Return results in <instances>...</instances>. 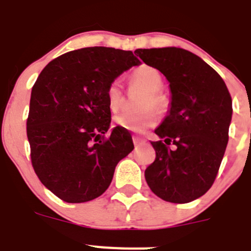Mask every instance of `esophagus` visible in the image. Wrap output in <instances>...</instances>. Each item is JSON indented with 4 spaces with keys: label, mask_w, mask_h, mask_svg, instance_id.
Listing matches in <instances>:
<instances>
[{
    "label": "esophagus",
    "mask_w": 251,
    "mask_h": 251,
    "mask_svg": "<svg viewBox=\"0 0 251 251\" xmlns=\"http://www.w3.org/2000/svg\"><path fill=\"white\" fill-rule=\"evenodd\" d=\"M132 141H134L135 146H140V145H142V144H145L146 140L142 139V137H139V136H134L132 137Z\"/></svg>",
    "instance_id": "esophagus-1"
}]
</instances>
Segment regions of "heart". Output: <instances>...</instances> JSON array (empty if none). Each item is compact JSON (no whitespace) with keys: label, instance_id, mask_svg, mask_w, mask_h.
Returning <instances> with one entry per match:
<instances>
[{"label":"heart","instance_id":"obj_1","mask_svg":"<svg viewBox=\"0 0 251 251\" xmlns=\"http://www.w3.org/2000/svg\"><path fill=\"white\" fill-rule=\"evenodd\" d=\"M131 81L136 83L137 86L145 90L146 95L142 101V107L152 106L157 111H164L168 101L160 90L164 86L162 76L155 67L142 65L136 67L130 75ZM106 105L112 114H116L121 109L123 105V91L119 81H112L105 92ZM157 116L153 110L148 109L140 114H123L115 117V124L117 127L123 128L125 131H132V132H145L148 128L156 125Z\"/></svg>","mask_w":251,"mask_h":251}]
</instances>
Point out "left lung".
<instances>
[{"instance_id":"obj_1","label":"left lung","mask_w":251,"mask_h":251,"mask_svg":"<svg viewBox=\"0 0 251 251\" xmlns=\"http://www.w3.org/2000/svg\"><path fill=\"white\" fill-rule=\"evenodd\" d=\"M136 53L166 77L171 94L168 115L155 130L160 140L151 142L156 157L146 168V182L165 201L190 202L218 175L229 140L231 96L218 72L190 51L162 47Z\"/></svg>"}]
</instances>
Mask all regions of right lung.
<instances>
[{"instance_id":"right-lung-1","label":"right lung","mask_w":251,"mask_h":251,"mask_svg":"<svg viewBox=\"0 0 251 251\" xmlns=\"http://www.w3.org/2000/svg\"><path fill=\"white\" fill-rule=\"evenodd\" d=\"M141 64L132 51L85 47L58 56L31 91L27 139L36 175L66 202H86L110 186L115 168L134 149L128 131L114 127L105 92Z\"/></svg>"}]
</instances>
